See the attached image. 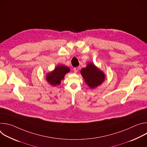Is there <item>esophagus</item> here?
<instances>
[{
  "instance_id": "obj_1",
  "label": "esophagus",
  "mask_w": 147,
  "mask_h": 147,
  "mask_svg": "<svg viewBox=\"0 0 147 147\" xmlns=\"http://www.w3.org/2000/svg\"><path fill=\"white\" fill-rule=\"evenodd\" d=\"M79 70V67H74V73H77Z\"/></svg>"
}]
</instances>
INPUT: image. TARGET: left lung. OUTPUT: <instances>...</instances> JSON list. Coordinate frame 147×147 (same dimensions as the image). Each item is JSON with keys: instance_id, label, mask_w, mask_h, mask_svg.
<instances>
[{"instance_id": "left-lung-1", "label": "left lung", "mask_w": 147, "mask_h": 147, "mask_svg": "<svg viewBox=\"0 0 147 147\" xmlns=\"http://www.w3.org/2000/svg\"><path fill=\"white\" fill-rule=\"evenodd\" d=\"M81 73L86 83L91 88H95L100 85L105 78L103 72L92 63L89 62L86 67L81 69Z\"/></svg>"}]
</instances>
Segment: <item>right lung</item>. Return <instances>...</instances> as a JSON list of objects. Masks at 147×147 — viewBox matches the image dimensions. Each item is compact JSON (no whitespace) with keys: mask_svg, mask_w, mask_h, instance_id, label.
<instances>
[{"mask_svg":"<svg viewBox=\"0 0 147 147\" xmlns=\"http://www.w3.org/2000/svg\"><path fill=\"white\" fill-rule=\"evenodd\" d=\"M70 71V69L63 65L57 66L53 71L47 74L46 78L47 81L53 86L59 85L61 80L65 77V76Z\"/></svg>","mask_w":147,"mask_h":147,"instance_id":"obj_1","label":"right lung"}]
</instances>
